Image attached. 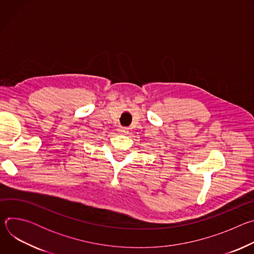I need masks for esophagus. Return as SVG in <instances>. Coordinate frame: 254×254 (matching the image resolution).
<instances>
[{
  "instance_id": "esophagus-1",
  "label": "esophagus",
  "mask_w": 254,
  "mask_h": 254,
  "mask_svg": "<svg viewBox=\"0 0 254 254\" xmlns=\"http://www.w3.org/2000/svg\"><path fill=\"white\" fill-rule=\"evenodd\" d=\"M119 131H120L122 134H127V133H128V128H127V127H121Z\"/></svg>"
}]
</instances>
